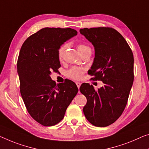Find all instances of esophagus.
<instances>
[{
  "mask_svg": "<svg viewBox=\"0 0 149 149\" xmlns=\"http://www.w3.org/2000/svg\"><path fill=\"white\" fill-rule=\"evenodd\" d=\"M76 84H77V87L79 88H80V86H81V82H76Z\"/></svg>",
  "mask_w": 149,
  "mask_h": 149,
  "instance_id": "esophagus-1",
  "label": "esophagus"
}]
</instances>
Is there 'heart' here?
<instances>
[{
  "label": "heart",
  "instance_id": "obj_1",
  "mask_svg": "<svg viewBox=\"0 0 149 149\" xmlns=\"http://www.w3.org/2000/svg\"><path fill=\"white\" fill-rule=\"evenodd\" d=\"M67 47V45H63L58 49V57L59 60H61L63 58L64 52H65L66 49ZM78 51H79V53L81 54L82 52H85L88 50H91L90 47L86 46V45L84 44H79L77 46ZM84 70L83 68H79V67H72L70 69H69L67 72V75L68 77L74 80H79L81 79L83 76Z\"/></svg>",
  "mask_w": 149,
  "mask_h": 149
}]
</instances>
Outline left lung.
<instances>
[{"instance_id": "1", "label": "left lung", "mask_w": 149, "mask_h": 149, "mask_svg": "<svg viewBox=\"0 0 149 149\" xmlns=\"http://www.w3.org/2000/svg\"><path fill=\"white\" fill-rule=\"evenodd\" d=\"M95 47V58L88 74L93 81L104 83L95 91L83 83L80 91L87 102L83 113L96 127H104L120 117L124 111L134 81V57L129 45L117 31L109 27L81 29Z\"/></svg>"}]
</instances>
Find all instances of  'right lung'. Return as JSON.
Returning <instances> with one entry per match:
<instances>
[{
	"mask_svg": "<svg viewBox=\"0 0 149 149\" xmlns=\"http://www.w3.org/2000/svg\"><path fill=\"white\" fill-rule=\"evenodd\" d=\"M77 35L70 28L47 27L30 36L20 49L17 61L20 94L30 115L45 127L63 119L79 91L72 81L56 84L50 77L61 67L58 49Z\"/></svg>",
	"mask_w": 149,
	"mask_h": 149,
	"instance_id": "obj_1",
	"label": "right lung"
}]
</instances>
